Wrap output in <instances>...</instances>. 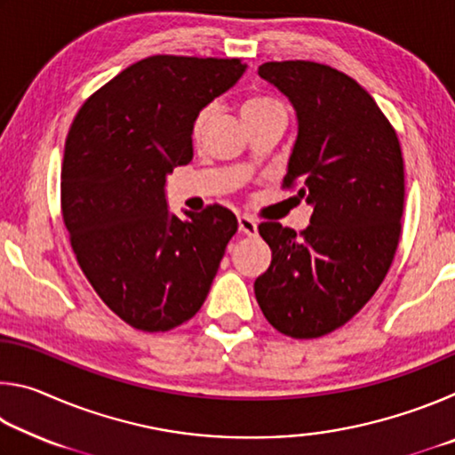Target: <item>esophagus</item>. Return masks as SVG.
I'll use <instances>...</instances> for the list:
<instances>
[{
	"label": "esophagus",
	"mask_w": 455,
	"mask_h": 455,
	"mask_svg": "<svg viewBox=\"0 0 455 455\" xmlns=\"http://www.w3.org/2000/svg\"><path fill=\"white\" fill-rule=\"evenodd\" d=\"M238 230L246 236H255L257 235V220L252 217H246V214H241L238 217Z\"/></svg>",
	"instance_id": "obj_1"
}]
</instances>
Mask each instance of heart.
<instances>
[{
  "label": "heart",
  "mask_w": 455,
  "mask_h": 455,
  "mask_svg": "<svg viewBox=\"0 0 455 455\" xmlns=\"http://www.w3.org/2000/svg\"><path fill=\"white\" fill-rule=\"evenodd\" d=\"M273 110H284L279 100H275L271 96H251L246 98L243 104V118L259 116V114L273 112ZM211 116H212V106H204L203 110L196 114L195 122H192V138H195V140H198V138L203 136L206 122L211 120Z\"/></svg>",
  "instance_id": "obj_1"
}]
</instances>
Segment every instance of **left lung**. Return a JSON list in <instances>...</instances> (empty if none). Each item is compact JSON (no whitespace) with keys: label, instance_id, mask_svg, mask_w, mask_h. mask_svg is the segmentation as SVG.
I'll return each instance as SVG.
<instances>
[{"label":"left lung","instance_id":"1","mask_svg":"<svg viewBox=\"0 0 455 455\" xmlns=\"http://www.w3.org/2000/svg\"><path fill=\"white\" fill-rule=\"evenodd\" d=\"M259 74L297 110L283 188L299 187L313 214L299 235L260 222L273 260L255 281V297L279 333L317 339L355 317L394 263L405 200L402 146L351 76L307 60L267 61Z\"/></svg>","mask_w":455,"mask_h":455}]
</instances>
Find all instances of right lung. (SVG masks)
I'll return each mask as SVG.
<instances>
[{"mask_svg": "<svg viewBox=\"0 0 455 455\" xmlns=\"http://www.w3.org/2000/svg\"><path fill=\"white\" fill-rule=\"evenodd\" d=\"M241 58L160 56L128 66L76 114L61 163V219L98 297L158 333L195 317L236 217L220 204L179 219L166 174L192 160V122L244 72Z\"/></svg>", "mask_w": 455, "mask_h": 455, "instance_id": "add662e5", "label": "right lung"}]
</instances>
